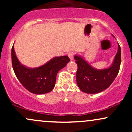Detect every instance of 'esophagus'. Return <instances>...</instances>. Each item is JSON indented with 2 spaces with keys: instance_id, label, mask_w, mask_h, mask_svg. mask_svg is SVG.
<instances>
[{
  "instance_id": "34e87169",
  "label": "esophagus",
  "mask_w": 132,
  "mask_h": 132,
  "mask_svg": "<svg viewBox=\"0 0 132 132\" xmlns=\"http://www.w3.org/2000/svg\"><path fill=\"white\" fill-rule=\"evenodd\" d=\"M74 55H75V53H74V52H72V51H71V52H69V53H68V56H69V59H70L71 61L73 60Z\"/></svg>"
}]
</instances>
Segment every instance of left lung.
Returning <instances> with one entry per match:
<instances>
[{"label": "left lung", "mask_w": 132, "mask_h": 132, "mask_svg": "<svg viewBox=\"0 0 132 132\" xmlns=\"http://www.w3.org/2000/svg\"><path fill=\"white\" fill-rule=\"evenodd\" d=\"M78 65L76 82L81 91L87 94H97L111 85L119 73L121 63V49L118 43V50L113 63L109 68L98 69L93 68L81 56L76 54Z\"/></svg>", "instance_id": "1"}]
</instances>
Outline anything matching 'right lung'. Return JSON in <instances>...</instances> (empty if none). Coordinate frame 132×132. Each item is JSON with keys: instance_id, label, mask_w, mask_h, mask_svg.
Returning <instances> with one entry per match:
<instances>
[{"instance_id": "1", "label": "right lung", "mask_w": 132, "mask_h": 132, "mask_svg": "<svg viewBox=\"0 0 132 132\" xmlns=\"http://www.w3.org/2000/svg\"><path fill=\"white\" fill-rule=\"evenodd\" d=\"M70 61L68 56H56L37 68L22 64L16 57L14 44L12 48V63L16 78L22 86L35 94H44L54 89L57 72Z\"/></svg>"}]
</instances>
